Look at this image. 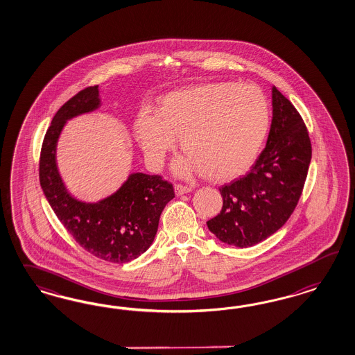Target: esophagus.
<instances>
[{
  "label": "esophagus",
  "instance_id": "1",
  "mask_svg": "<svg viewBox=\"0 0 355 355\" xmlns=\"http://www.w3.org/2000/svg\"><path fill=\"white\" fill-rule=\"evenodd\" d=\"M193 189L190 187V186H184V184H181V183H177L175 186H174V191L177 195H183V193H190Z\"/></svg>",
  "mask_w": 355,
  "mask_h": 355
}]
</instances>
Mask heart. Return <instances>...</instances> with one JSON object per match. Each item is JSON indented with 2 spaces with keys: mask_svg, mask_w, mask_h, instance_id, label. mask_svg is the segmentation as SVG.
Here are the masks:
<instances>
[{
  "mask_svg": "<svg viewBox=\"0 0 355 355\" xmlns=\"http://www.w3.org/2000/svg\"><path fill=\"white\" fill-rule=\"evenodd\" d=\"M268 126V103L258 87L220 82L165 94L156 112L140 110L134 131L150 168L162 166L178 135L186 156L177 172L227 182L248 172Z\"/></svg>",
  "mask_w": 355,
  "mask_h": 355,
  "instance_id": "heart-1",
  "label": "heart"
}]
</instances>
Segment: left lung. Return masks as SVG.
Masks as SVG:
<instances>
[{
	"instance_id": "1",
	"label": "left lung",
	"mask_w": 355,
	"mask_h": 355,
	"mask_svg": "<svg viewBox=\"0 0 355 355\" xmlns=\"http://www.w3.org/2000/svg\"><path fill=\"white\" fill-rule=\"evenodd\" d=\"M266 148L251 171L220 189L223 208L207 221L221 242L251 248L284 225L298 205L311 162V140L301 114L276 87Z\"/></svg>"
}]
</instances>
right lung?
Listing matches in <instances>:
<instances>
[{
    "mask_svg": "<svg viewBox=\"0 0 355 355\" xmlns=\"http://www.w3.org/2000/svg\"><path fill=\"white\" fill-rule=\"evenodd\" d=\"M98 107V86H94L82 89L58 109L44 137L40 184L54 214L82 248L96 258L128 263L152 245L174 189L162 175L132 173L116 193L97 203L80 202L69 193L55 162L57 141L69 119Z\"/></svg>",
    "mask_w": 355,
    "mask_h": 355,
    "instance_id": "add662e5",
    "label": "right lung"
}]
</instances>
